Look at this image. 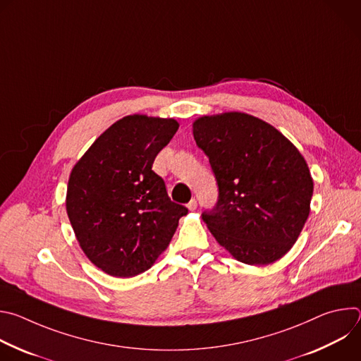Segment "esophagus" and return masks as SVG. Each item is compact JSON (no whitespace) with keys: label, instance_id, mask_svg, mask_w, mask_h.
Instances as JSON below:
<instances>
[{"label":"esophagus","instance_id":"1","mask_svg":"<svg viewBox=\"0 0 361 361\" xmlns=\"http://www.w3.org/2000/svg\"><path fill=\"white\" fill-rule=\"evenodd\" d=\"M187 209H188L190 212H194V210L197 209V200H195V198H192V200L187 204Z\"/></svg>","mask_w":361,"mask_h":361}]
</instances>
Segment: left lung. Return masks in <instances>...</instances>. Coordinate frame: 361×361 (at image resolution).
<instances>
[{"label": "left lung", "instance_id": "left-lung-1", "mask_svg": "<svg viewBox=\"0 0 361 361\" xmlns=\"http://www.w3.org/2000/svg\"><path fill=\"white\" fill-rule=\"evenodd\" d=\"M219 184L202 220L235 260L267 266L286 255L310 214L313 178L297 147L271 124L231 111L192 123Z\"/></svg>", "mask_w": 361, "mask_h": 361}]
</instances>
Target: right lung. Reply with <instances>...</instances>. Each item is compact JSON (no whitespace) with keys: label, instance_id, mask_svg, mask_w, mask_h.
Returning <instances> with one entry per match:
<instances>
[{"label":"right lung","instance_id":"right-lung-1","mask_svg":"<svg viewBox=\"0 0 361 361\" xmlns=\"http://www.w3.org/2000/svg\"><path fill=\"white\" fill-rule=\"evenodd\" d=\"M178 126L174 118L123 117L71 170L66 209L77 241L88 260L113 277L147 271L188 213L151 170Z\"/></svg>","mask_w":361,"mask_h":361}]
</instances>
